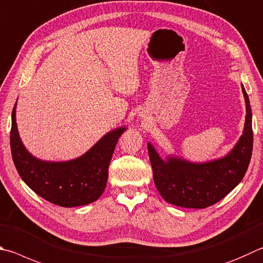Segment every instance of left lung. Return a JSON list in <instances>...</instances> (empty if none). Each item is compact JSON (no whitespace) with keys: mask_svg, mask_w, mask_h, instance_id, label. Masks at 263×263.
Returning <instances> with one entry per match:
<instances>
[{"mask_svg":"<svg viewBox=\"0 0 263 263\" xmlns=\"http://www.w3.org/2000/svg\"><path fill=\"white\" fill-rule=\"evenodd\" d=\"M241 90L246 103L244 131L221 159L194 163L169 155L163 160L148 142L154 183L166 202L183 208H206L222 200L244 178L253 151V130L250 99L242 85Z\"/></svg>","mask_w":263,"mask_h":263,"instance_id":"1","label":"left lung"}]
</instances>
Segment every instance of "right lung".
<instances>
[{"label":"right lung","mask_w":263,"mask_h":263,"mask_svg":"<svg viewBox=\"0 0 263 263\" xmlns=\"http://www.w3.org/2000/svg\"><path fill=\"white\" fill-rule=\"evenodd\" d=\"M16 106L17 103L11 115V154L19 176L28 187L47 201L61 207L84 206L101 197L107 185L114 151L126 127L108 132L77 159L42 161L23 145L16 123Z\"/></svg>","instance_id":"add662e5"}]
</instances>
